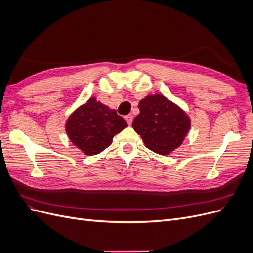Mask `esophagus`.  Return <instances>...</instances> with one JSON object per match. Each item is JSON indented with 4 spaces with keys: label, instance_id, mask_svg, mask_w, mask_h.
Wrapping results in <instances>:
<instances>
[{
    "label": "esophagus",
    "instance_id": "1",
    "mask_svg": "<svg viewBox=\"0 0 253 253\" xmlns=\"http://www.w3.org/2000/svg\"><path fill=\"white\" fill-rule=\"evenodd\" d=\"M126 122H127L128 125H131L132 121H133V115H132V114L126 115Z\"/></svg>",
    "mask_w": 253,
    "mask_h": 253
}]
</instances>
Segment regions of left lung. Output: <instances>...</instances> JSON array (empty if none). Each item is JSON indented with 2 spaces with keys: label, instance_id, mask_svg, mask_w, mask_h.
I'll use <instances>...</instances> for the list:
<instances>
[{
  "label": "left lung",
  "instance_id": "8db88e82",
  "mask_svg": "<svg viewBox=\"0 0 253 253\" xmlns=\"http://www.w3.org/2000/svg\"><path fill=\"white\" fill-rule=\"evenodd\" d=\"M140 113L133 127L145 147L160 155L177 149L190 128V119L179 106L163 95H149L139 101Z\"/></svg>",
  "mask_w": 253,
  "mask_h": 253
}]
</instances>
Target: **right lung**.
<instances>
[{"label": "right lung", "instance_id": "1", "mask_svg": "<svg viewBox=\"0 0 253 253\" xmlns=\"http://www.w3.org/2000/svg\"><path fill=\"white\" fill-rule=\"evenodd\" d=\"M127 126L115 110L90 98L76 110L66 121L71 141L84 154L95 155L110 147L113 137Z\"/></svg>", "mask_w": 253, "mask_h": 253}]
</instances>
